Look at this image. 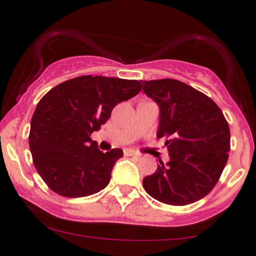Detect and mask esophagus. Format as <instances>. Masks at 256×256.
Wrapping results in <instances>:
<instances>
[{"label": "esophagus", "mask_w": 256, "mask_h": 256, "mask_svg": "<svg viewBox=\"0 0 256 256\" xmlns=\"http://www.w3.org/2000/svg\"><path fill=\"white\" fill-rule=\"evenodd\" d=\"M124 155L125 156H136L138 154L132 149H124Z\"/></svg>", "instance_id": "34e87169"}]
</instances>
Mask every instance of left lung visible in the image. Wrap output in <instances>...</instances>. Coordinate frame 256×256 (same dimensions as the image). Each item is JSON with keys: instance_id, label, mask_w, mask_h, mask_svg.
Segmentation results:
<instances>
[{"instance_id": "1", "label": "left lung", "mask_w": 256, "mask_h": 256, "mask_svg": "<svg viewBox=\"0 0 256 256\" xmlns=\"http://www.w3.org/2000/svg\"><path fill=\"white\" fill-rule=\"evenodd\" d=\"M160 108L158 134L166 137L170 161L143 179L152 198L185 206L204 198L218 183L230 152V128L216 102L176 79L143 82Z\"/></svg>"}]
</instances>
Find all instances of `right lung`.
I'll return each mask as SVG.
<instances>
[{
    "label": "right lung",
    "mask_w": 256,
    "mask_h": 256,
    "mask_svg": "<svg viewBox=\"0 0 256 256\" xmlns=\"http://www.w3.org/2000/svg\"><path fill=\"white\" fill-rule=\"evenodd\" d=\"M142 90V83L104 76H82L56 85L38 102L28 144L46 184L64 198H84L104 189L122 149L104 152L90 138L120 102Z\"/></svg>",
    "instance_id": "add662e5"
}]
</instances>
